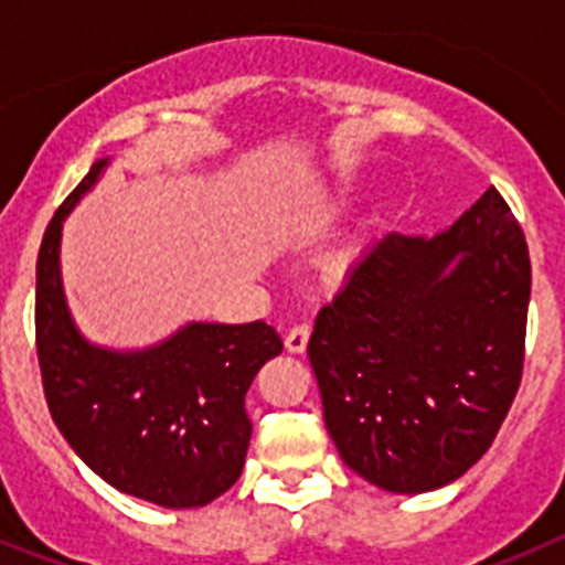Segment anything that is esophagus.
<instances>
[{
    "label": "esophagus",
    "instance_id": "esophagus-1",
    "mask_svg": "<svg viewBox=\"0 0 565 565\" xmlns=\"http://www.w3.org/2000/svg\"><path fill=\"white\" fill-rule=\"evenodd\" d=\"M308 339H311V328L302 322V326H294L286 337V351L288 353H306Z\"/></svg>",
    "mask_w": 565,
    "mask_h": 565
}]
</instances>
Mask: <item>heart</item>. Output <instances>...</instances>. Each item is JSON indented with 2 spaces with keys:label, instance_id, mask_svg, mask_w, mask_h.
Returning <instances> with one entry per match:
<instances>
[{
  "label": "heart",
  "instance_id": "b5f03b06",
  "mask_svg": "<svg viewBox=\"0 0 565 565\" xmlns=\"http://www.w3.org/2000/svg\"><path fill=\"white\" fill-rule=\"evenodd\" d=\"M362 243H364L362 234H359V237L348 239V243H344V246L339 248L337 254H333V266H337V268L353 266V263H356L359 254H362Z\"/></svg>",
  "mask_w": 565,
  "mask_h": 565
}]
</instances>
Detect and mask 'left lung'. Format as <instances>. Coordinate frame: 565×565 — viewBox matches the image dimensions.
<instances>
[{"label": "left lung", "instance_id": "obj_1", "mask_svg": "<svg viewBox=\"0 0 565 565\" xmlns=\"http://www.w3.org/2000/svg\"><path fill=\"white\" fill-rule=\"evenodd\" d=\"M529 288L526 237L495 189L433 237L384 234L308 342L342 461L396 495L461 478L521 384Z\"/></svg>", "mask_w": 565, "mask_h": 565}]
</instances>
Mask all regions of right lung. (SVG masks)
<instances>
[{
	"instance_id": "obj_1",
	"label": "right lung",
	"mask_w": 565,
	"mask_h": 565,
	"mask_svg": "<svg viewBox=\"0 0 565 565\" xmlns=\"http://www.w3.org/2000/svg\"><path fill=\"white\" fill-rule=\"evenodd\" d=\"M109 158L53 214L36 263V353L58 433L98 478L163 509L206 507L239 478L252 422L246 393L282 351L263 319L189 322L141 351H115L78 331L62 286V228Z\"/></svg>"
}]
</instances>
